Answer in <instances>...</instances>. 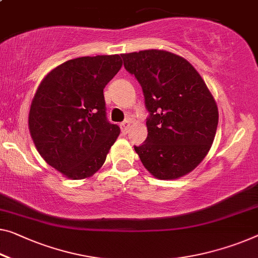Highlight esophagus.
<instances>
[{
    "instance_id": "34e87169",
    "label": "esophagus",
    "mask_w": 258,
    "mask_h": 258,
    "mask_svg": "<svg viewBox=\"0 0 258 258\" xmlns=\"http://www.w3.org/2000/svg\"><path fill=\"white\" fill-rule=\"evenodd\" d=\"M128 128H130V120H125V121H122L121 124H120V130H121V132H124V133H126L128 131Z\"/></svg>"
}]
</instances>
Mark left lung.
<instances>
[{"mask_svg": "<svg viewBox=\"0 0 258 258\" xmlns=\"http://www.w3.org/2000/svg\"><path fill=\"white\" fill-rule=\"evenodd\" d=\"M136 76L149 116L147 139L134 146L142 164L160 179L189 174L209 153L218 127V106L195 67L161 49L121 54Z\"/></svg>", "mask_w": 258, "mask_h": 258, "instance_id": "8db88e82", "label": "left lung"}]
</instances>
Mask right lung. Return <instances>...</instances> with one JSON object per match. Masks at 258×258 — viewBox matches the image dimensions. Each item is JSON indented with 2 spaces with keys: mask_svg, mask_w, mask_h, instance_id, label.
Returning a JSON list of instances; mask_svg holds the SVG:
<instances>
[{
  "mask_svg": "<svg viewBox=\"0 0 258 258\" xmlns=\"http://www.w3.org/2000/svg\"><path fill=\"white\" fill-rule=\"evenodd\" d=\"M121 66L118 54L76 57L38 87L29 113L31 137L41 157L68 178L94 175L120 133L107 121L103 89Z\"/></svg>",
  "mask_w": 258,
  "mask_h": 258,
  "instance_id": "right-lung-1",
  "label": "right lung"
}]
</instances>
